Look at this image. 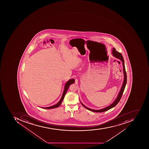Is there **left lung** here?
I'll list each match as a JSON object with an SVG mask.
<instances>
[{"instance_id": "1", "label": "left lung", "mask_w": 149, "mask_h": 149, "mask_svg": "<svg viewBox=\"0 0 149 149\" xmlns=\"http://www.w3.org/2000/svg\"><path fill=\"white\" fill-rule=\"evenodd\" d=\"M112 54H113V56H115L116 58H118V59H119V60H120L122 62L123 65V72H124V76H125V77H124V82H123V84L120 91L119 92L118 96L116 98V100L114 101V102H113L112 104L109 106L108 107H106V108H104V109L100 110L92 109H89V108H88V107H86L81 102V105H82L84 108H85L86 109H87L88 110H90V111H92V112H97V113L104 112H105V111H107V110L110 109H112L113 107H115V106L118 104L119 101L120 100L123 94V93H124L125 88V86L127 82V74L126 72L125 71V62H124V58H123L122 55L121 54V53L118 52L116 51V49L114 48H113V51H112Z\"/></svg>"}]
</instances>
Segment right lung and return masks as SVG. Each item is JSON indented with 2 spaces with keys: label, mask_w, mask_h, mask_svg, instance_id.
I'll use <instances>...</instances> for the list:
<instances>
[{
  "label": "right lung",
  "mask_w": 149,
  "mask_h": 149,
  "mask_svg": "<svg viewBox=\"0 0 149 149\" xmlns=\"http://www.w3.org/2000/svg\"><path fill=\"white\" fill-rule=\"evenodd\" d=\"M75 82V80L74 79H70L68 82L65 84V86L64 90L63 93V94H62V97H61V99H60V100L59 101V102L56 104V105L51 106L50 107H47V108H44V109H54V108H57L59 107V106L61 104V102H62V100H63L64 98L65 95V93H67V91H68V88L69 87V86L72 84H74Z\"/></svg>",
  "instance_id": "obj_1"
}]
</instances>
